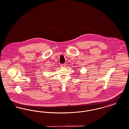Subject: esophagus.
Returning a JSON list of instances; mask_svg holds the SVG:
<instances>
[{
  "mask_svg": "<svg viewBox=\"0 0 129 129\" xmlns=\"http://www.w3.org/2000/svg\"><path fill=\"white\" fill-rule=\"evenodd\" d=\"M66 64H61L60 66L62 67H65L66 66Z\"/></svg>",
  "mask_w": 129,
  "mask_h": 129,
  "instance_id": "esophagus-1",
  "label": "esophagus"
}]
</instances>
